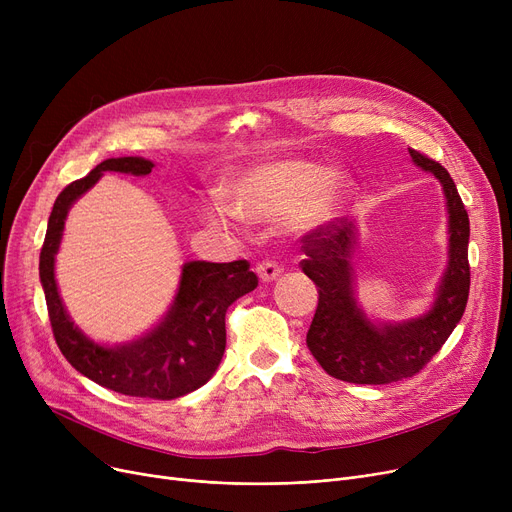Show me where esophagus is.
I'll return each mask as SVG.
<instances>
[{
    "label": "esophagus",
    "mask_w": 512,
    "mask_h": 512,
    "mask_svg": "<svg viewBox=\"0 0 512 512\" xmlns=\"http://www.w3.org/2000/svg\"><path fill=\"white\" fill-rule=\"evenodd\" d=\"M280 274H282V267L278 263H274V261H261L257 265V276L263 282H274Z\"/></svg>",
    "instance_id": "esophagus-1"
}]
</instances>
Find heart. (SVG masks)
Segmentation results:
<instances>
[{
    "mask_svg": "<svg viewBox=\"0 0 512 512\" xmlns=\"http://www.w3.org/2000/svg\"><path fill=\"white\" fill-rule=\"evenodd\" d=\"M351 180L338 170L309 159H278L238 174L226 186L224 201L205 205L209 226L230 230L238 218L274 224L286 222L294 232L328 226L344 209Z\"/></svg>",
    "mask_w": 512,
    "mask_h": 512,
    "instance_id": "heart-1",
    "label": "heart"
}]
</instances>
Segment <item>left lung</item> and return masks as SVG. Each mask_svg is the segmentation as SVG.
<instances>
[{
    "instance_id": "8db88e82",
    "label": "left lung",
    "mask_w": 512,
    "mask_h": 512,
    "mask_svg": "<svg viewBox=\"0 0 512 512\" xmlns=\"http://www.w3.org/2000/svg\"><path fill=\"white\" fill-rule=\"evenodd\" d=\"M409 153L421 170L438 178L448 209V265L429 311L400 324H375L355 299V222H332L303 236L307 259L301 265L319 292L307 346L326 373L348 384H390L419 373L440 351L467 307V209L446 168L415 149Z\"/></svg>"
}]
</instances>
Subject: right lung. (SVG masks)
I'll list each match as a JSON object with an SVG mask.
<instances>
[{
	"label": "right lung",
	"instance_id": "right-lung-1",
	"mask_svg": "<svg viewBox=\"0 0 512 512\" xmlns=\"http://www.w3.org/2000/svg\"><path fill=\"white\" fill-rule=\"evenodd\" d=\"M153 161L145 157H112L74 180L53 203L39 257L53 336L68 363L95 384L126 396L172 400L201 388L218 369L226 351V311L257 288V276L245 259L232 263L188 261L182 265L178 292L168 313L147 334L124 344H99L70 319L56 282V255L66 215L103 176L120 172L147 176Z\"/></svg>",
	"mask_w": 512,
	"mask_h": 512
}]
</instances>
